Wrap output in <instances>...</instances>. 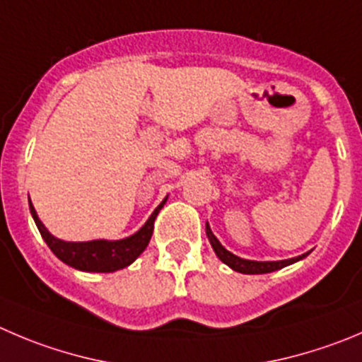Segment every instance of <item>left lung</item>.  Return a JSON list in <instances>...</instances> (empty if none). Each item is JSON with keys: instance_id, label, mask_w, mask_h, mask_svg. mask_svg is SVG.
Here are the masks:
<instances>
[{"instance_id": "1", "label": "left lung", "mask_w": 362, "mask_h": 362, "mask_svg": "<svg viewBox=\"0 0 362 362\" xmlns=\"http://www.w3.org/2000/svg\"><path fill=\"white\" fill-rule=\"evenodd\" d=\"M206 236H208L209 243H211L213 250H215L216 257H218L222 263H226L227 267L233 268L235 272H240V274H249V275H256V274H270V272L281 270V268L288 267V264H293L297 261L304 259L305 256H309V252L302 254V256L291 257V259H282V261H254V259H243V257L235 256L233 252L226 249L222 243L218 242L215 235H213L211 227L209 223L206 222Z\"/></svg>"}]
</instances>
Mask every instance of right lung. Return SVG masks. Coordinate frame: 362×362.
<instances>
[{"mask_svg": "<svg viewBox=\"0 0 362 362\" xmlns=\"http://www.w3.org/2000/svg\"><path fill=\"white\" fill-rule=\"evenodd\" d=\"M167 202V197L160 202L153 215L147 218V222L136 230L135 235L127 236L122 240H90V242H64V240L57 238L47 230L42 220L37 215L35 208H33L32 201H30V213H32L35 226L39 233L42 235L44 242L51 249V252L64 261L69 267L76 268L81 272H99V274H110V272L122 270V268L129 267L140 254L146 250L149 245V240L153 236L154 220H156L158 213L163 208Z\"/></svg>", "mask_w": 362, "mask_h": 362, "instance_id": "right-lung-1", "label": "right lung"}]
</instances>
